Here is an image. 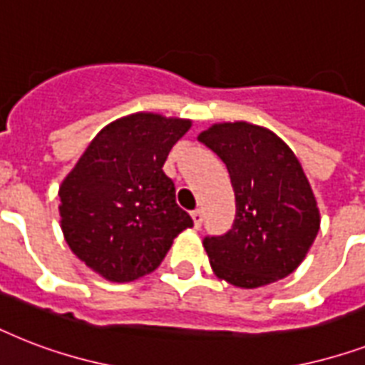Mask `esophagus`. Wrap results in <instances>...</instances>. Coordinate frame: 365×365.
Wrapping results in <instances>:
<instances>
[{"mask_svg": "<svg viewBox=\"0 0 365 365\" xmlns=\"http://www.w3.org/2000/svg\"><path fill=\"white\" fill-rule=\"evenodd\" d=\"M191 217H193L195 229H200V225H202V212L193 210V212H191Z\"/></svg>", "mask_w": 365, "mask_h": 365, "instance_id": "34e87169", "label": "esophagus"}]
</instances>
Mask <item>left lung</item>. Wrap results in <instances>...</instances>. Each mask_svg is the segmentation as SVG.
Here are the masks:
<instances>
[{"mask_svg": "<svg viewBox=\"0 0 365 365\" xmlns=\"http://www.w3.org/2000/svg\"><path fill=\"white\" fill-rule=\"evenodd\" d=\"M199 142L225 163L237 205L233 227L202 242L216 277L239 288L288 277L320 229L317 199L294 151L269 128L244 121L212 125Z\"/></svg>", "mask_w": 365, "mask_h": 365, "instance_id": "left-lung-1", "label": "left lung"}]
</instances>
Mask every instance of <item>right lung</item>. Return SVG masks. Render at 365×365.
<instances>
[{
  "mask_svg": "<svg viewBox=\"0 0 365 365\" xmlns=\"http://www.w3.org/2000/svg\"><path fill=\"white\" fill-rule=\"evenodd\" d=\"M189 128V119L157 113L117 119L64 178L60 227L71 252L100 277L130 282L153 272L178 235L193 227L163 172L172 145Z\"/></svg>",
  "mask_w": 365,
  "mask_h": 365,
  "instance_id": "right-lung-1",
  "label": "right lung"
}]
</instances>
